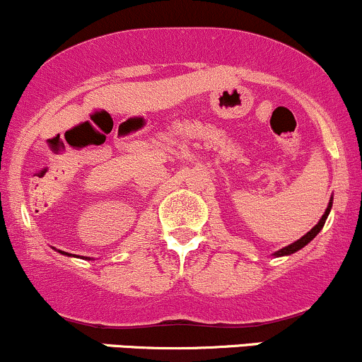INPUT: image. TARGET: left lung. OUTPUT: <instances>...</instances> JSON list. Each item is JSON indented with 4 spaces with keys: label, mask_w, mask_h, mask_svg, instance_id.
Instances as JSON below:
<instances>
[{
    "label": "left lung",
    "mask_w": 362,
    "mask_h": 362,
    "mask_svg": "<svg viewBox=\"0 0 362 362\" xmlns=\"http://www.w3.org/2000/svg\"><path fill=\"white\" fill-rule=\"evenodd\" d=\"M330 208H332V199H330V203H329V206H327V210H325V214L322 215V218H320V222H318L315 227L312 228V230H310L307 235H303L301 237L300 240H296V242H293L291 245H288V247H284V249H281V250H278V252L274 254V256H288V254H293V252H296V250H300L301 247H305V245L308 244L310 240L313 239V237L317 235L318 232L322 230V227H324L325 225V220H327V216H329V211H330Z\"/></svg>",
    "instance_id": "obj_1"
}]
</instances>
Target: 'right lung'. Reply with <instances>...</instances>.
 Returning <instances> with one entry per match:
<instances>
[{"mask_svg":"<svg viewBox=\"0 0 362 362\" xmlns=\"http://www.w3.org/2000/svg\"><path fill=\"white\" fill-rule=\"evenodd\" d=\"M61 252H62V250H61ZM62 254H67V252H62ZM67 256H71V254H67Z\"/></svg>","mask_w":362,"mask_h":362,"instance_id":"1","label":"right lung"}]
</instances>
